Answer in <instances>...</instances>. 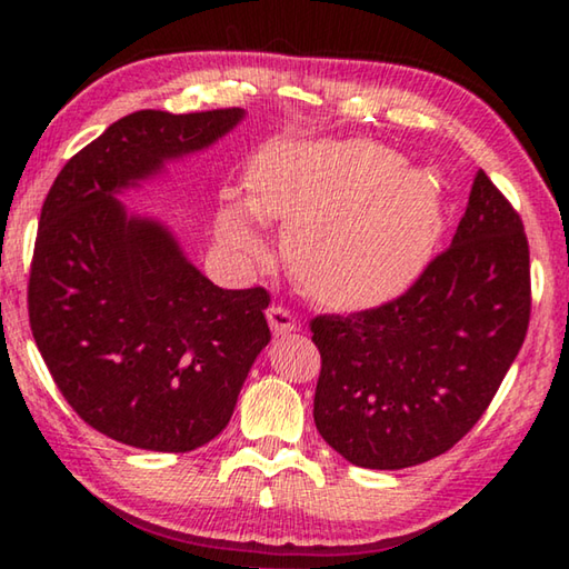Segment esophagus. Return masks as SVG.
<instances>
[{
	"mask_svg": "<svg viewBox=\"0 0 569 569\" xmlns=\"http://www.w3.org/2000/svg\"><path fill=\"white\" fill-rule=\"evenodd\" d=\"M268 323H271V331L276 336H286V333L298 331V321L293 319V313L288 311L286 306H278V303L268 308Z\"/></svg>",
	"mask_w": 569,
	"mask_h": 569,
	"instance_id": "34e87169",
	"label": "esophagus"
}]
</instances>
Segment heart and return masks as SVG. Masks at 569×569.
<instances>
[{"instance_id":"1","label":"heart","mask_w":569,"mask_h":569,"mask_svg":"<svg viewBox=\"0 0 569 569\" xmlns=\"http://www.w3.org/2000/svg\"><path fill=\"white\" fill-rule=\"evenodd\" d=\"M253 213L286 220V263L316 301L356 311L399 296L445 228V198L427 170L403 168L381 142H273L246 172ZM238 238L253 240L240 218Z\"/></svg>"}]
</instances>
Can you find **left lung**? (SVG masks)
I'll return each instance as SVG.
<instances>
[{
	"label": "left lung",
	"instance_id": "left-lung-1",
	"mask_svg": "<svg viewBox=\"0 0 569 569\" xmlns=\"http://www.w3.org/2000/svg\"><path fill=\"white\" fill-rule=\"evenodd\" d=\"M529 246L522 218L485 170L451 246L407 293L349 316H316L313 421L356 467L403 469L475 427L522 349Z\"/></svg>",
	"mask_w": 569,
	"mask_h": 569
}]
</instances>
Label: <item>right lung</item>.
Instances as JSON below:
<instances>
[{
    "label": "right lung",
    "instance_id": "1",
    "mask_svg": "<svg viewBox=\"0 0 569 569\" xmlns=\"http://www.w3.org/2000/svg\"><path fill=\"white\" fill-rule=\"evenodd\" d=\"M243 114L132 112L67 160L44 198L27 288L32 336L67 403L120 445H208L271 341L266 288H218L166 226L114 198L210 148Z\"/></svg>",
    "mask_w": 569,
    "mask_h": 569
}]
</instances>
